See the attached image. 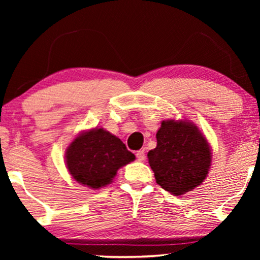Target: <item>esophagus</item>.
Masks as SVG:
<instances>
[{
  "mask_svg": "<svg viewBox=\"0 0 260 260\" xmlns=\"http://www.w3.org/2000/svg\"><path fill=\"white\" fill-rule=\"evenodd\" d=\"M136 157H137L138 161H144V159H145V152H144V150H138L136 152Z\"/></svg>",
  "mask_w": 260,
  "mask_h": 260,
  "instance_id": "34e87169",
  "label": "esophagus"
}]
</instances>
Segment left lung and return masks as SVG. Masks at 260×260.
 <instances>
[{"mask_svg":"<svg viewBox=\"0 0 260 260\" xmlns=\"http://www.w3.org/2000/svg\"><path fill=\"white\" fill-rule=\"evenodd\" d=\"M156 140L157 145L148 152V159L158 186L179 197L204 182L211 168L212 152L193 122L162 120Z\"/></svg>","mask_w":260,"mask_h":260,"instance_id":"left-lung-1","label":"left lung"}]
</instances>
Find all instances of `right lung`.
<instances>
[{"label":"right lung","instance_id":"1","mask_svg":"<svg viewBox=\"0 0 260 260\" xmlns=\"http://www.w3.org/2000/svg\"><path fill=\"white\" fill-rule=\"evenodd\" d=\"M66 167L77 182L92 189L108 186L117 170L133 162L125 144L103 127L84 131L66 149Z\"/></svg>","mask_w":260,"mask_h":260}]
</instances>
